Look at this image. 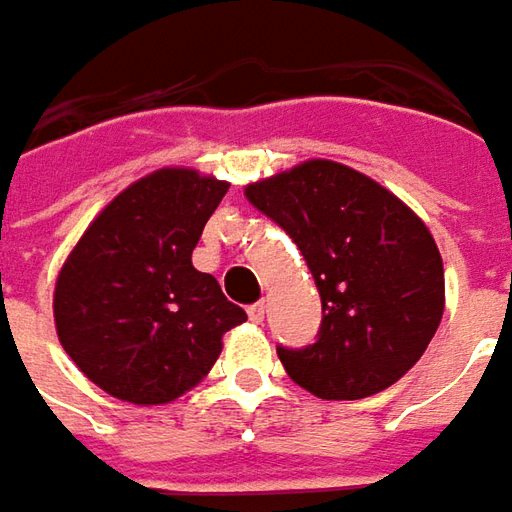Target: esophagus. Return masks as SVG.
<instances>
[{"label":"esophagus","instance_id":"34e87169","mask_svg":"<svg viewBox=\"0 0 512 512\" xmlns=\"http://www.w3.org/2000/svg\"><path fill=\"white\" fill-rule=\"evenodd\" d=\"M246 314H249V319H252L255 325H260V322L266 319V302H255V305H249V308H246Z\"/></svg>","mask_w":512,"mask_h":512}]
</instances>
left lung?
<instances>
[{
    "mask_svg": "<svg viewBox=\"0 0 512 512\" xmlns=\"http://www.w3.org/2000/svg\"><path fill=\"white\" fill-rule=\"evenodd\" d=\"M246 198L300 246L322 297L302 350L277 347L285 373L325 401L392 387L443 319V257L426 224L358 170L311 159L246 187Z\"/></svg>",
    "mask_w": 512,
    "mask_h": 512,
    "instance_id": "obj_1",
    "label": "left lung"
}]
</instances>
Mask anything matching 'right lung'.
<instances>
[{
    "mask_svg": "<svg viewBox=\"0 0 512 512\" xmlns=\"http://www.w3.org/2000/svg\"><path fill=\"white\" fill-rule=\"evenodd\" d=\"M229 184L162 168L125 187L66 257L55 283V330L81 373L114 398L170 403L221 356L246 311L193 249Z\"/></svg>",
    "mask_w": 512,
    "mask_h": 512,
    "instance_id": "right-lung-1",
    "label": "right lung"
}]
</instances>
